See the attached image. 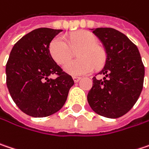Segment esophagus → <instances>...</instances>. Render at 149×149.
<instances>
[{
    "label": "esophagus",
    "instance_id": "obj_1",
    "mask_svg": "<svg viewBox=\"0 0 149 149\" xmlns=\"http://www.w3.org/2000/svg\"><path fill=\"white\" fill-rule=\"evenodd\" d=\"M72 78H73V80H74L75 83H77V82L81 79V77H73Z\"/></svg>",
    "mask_w": 149,
    "mask_h": 149
}]
</instances>
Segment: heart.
<instances>
[{"label":"heart","instance_id":"b5f03b06","mask_svg":"<svg viewBox=\"0 0 149 149\" xmlns=\"http://www.w3.org/2000/svg\"><path fill=\"white\" fill-rule=\"evenodd\" d=\"M81 48L78 57L81 60L72 61L65 65L64 70L72 76L90 73L95 67L100 68L106 61V53L98 45V40L88 31H78L71 35L69 42L63 36L54 37L49 45V53L54 61L63 65L71 60L73 49Z\"/></svg>","mask_w":149,"mask_h":149}]
</instances>
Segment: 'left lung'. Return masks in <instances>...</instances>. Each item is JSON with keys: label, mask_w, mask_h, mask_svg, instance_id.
<instances>
[{"label": "left lung", "mask_w": 149, "mask_h": 149, "mask_svg": "<svg viewBox=\"0 0 149 149\" xmlns=\"http://www.w3.org/2000/svg\"><path fill=\"white\" fill-rule=\"evenodd\" d=\"M107 53L105 66L93 79L88 102L94 112L117 118L133 107L143 87L144 65L137 47L125 34L113 28H96L92 31Z\"/></svg>", "instance_id": "1"}]
</instances>
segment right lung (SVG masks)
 Instances as JSON below:
<instances>
[{
	"instance_id": "1",
	"label": "right lung",
	"mask_w": 149,
	"mask_h": 149,
	"mask_svg": "<svg viewBox=\"0 0 149 149\" xmlns=\"http://www.w3.org/2000/svg\"><path fill=\"white\" fill-rule=\"evenodd\" d=\"M62 31L39 28L19 39L13 47L6 65L7 86L21 111L36 118L54 114L64 106L72 76L63 72L49 53L52 40ZM55 74V79L49 76Z\"/></svg>"
}]
</instances>
